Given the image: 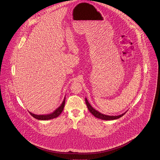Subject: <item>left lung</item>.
<instances>
[{"label":"left lung","mask_w":160,"mask_h":160,"mask_svg":"<svg viewBox=\"0 0 160 160\" xmlns=\"http://www.w3.org/2000/svg\"><path fill=\"white\" fill-rule=\"evenodd\" d=\"M85 101H86V104L87 105V107L88 108V110H89V112L91 113L92 114H93L95 117L98 118V119H101L102 120H105V121H110V120H114V119H118L120 118H121L122 116H123L124 114H125V113L127 112H125V113H122V114L118 115V116H108V115H106V114H102L101 113L99 112L98 111L96 110L95 108H93L91 105L89 104V102H88V99L86 98H85Z\"/></svg>","instance_id":"obj_1"}]
</instances>
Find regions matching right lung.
I'll list each match as a JSON object with an SVG mask.
<instances>
[{
    "mask_svg": "<svg viewBox=\"0 0 160 160\" xmlns=\"http://www.w3.org/2000/svg\"><path fill=\"white\" fill-rule=\"evenodd\" d=\"M65 98L63 99L62 104L56 110H55L53 113H50V114H41V115H38V114H33L32 113L29 112V113L32 115L34 118L38 119V120H42V121H46V120H50V119H52L54 118H56L57 117H58L61 113L62 112L63 108L65 106Z\"/></svg>",
    "mask_w": 160,
    "mask_h": 160,
    "instance_id": "obj_1",
    "label": "right lung"
}]
</instances>
